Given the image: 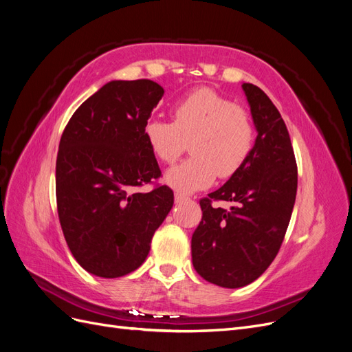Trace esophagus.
Returning a JSON list of instances; mask_svg holds the SVG:
<instances>
[{"label": "esophagus", "instance_id": "esophagus-1", "mask_svg": "<svg viewBox=\"0 0 352 352\" xmlns=\"http://www.w3.org/2000/svg\"><path fill=\"white\" fill-rule=\"evenodd\" d=\"M188 199H189V197L185 195V194H182V192H176V194H175V201H176V202H184V201H188Z\"/></svg>", "mask_w": 352, "mask_h": 352}]
</instances>
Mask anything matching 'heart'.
<instances>
[{"label": "heart", "instance_id": "obj_1", "mask_svg": "<svg viewBox=\"0 0 352 352\" xmlns=\"http://www.w3.org/2000/svg\"><path fill=\"white\" fill-rule=\"evenodd\" d=\"M144 133L155 157L172 164L190 144V155L168 170L166 180L180 192H194L228 179L247 162L255 141L251 111L212 89H197L180 100L173 120L153 117Z\"/></svg>", "mask_w": 352, "mask_h": 352}]
</instances>
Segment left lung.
<instances>
[{
    "label": "left lung",
    "mask_w": 352,
    "mask_h": 352,
    "mask_svg": "<svg viewBox=\"0 0 352 352\" xmlns=\"http://www.w3.org/2000/svg\"><path fill=\"white\" fill-rule=\"evenodd\" d=\"M257 140L228 182L199 199L202 219L192 235V264L202 279L223 287L250 285L278 255L296 197L298 168L279 110L258 87L243 83ZM230 200V210L216 208Z\"/></svg>",
    "instance_id": "8db88e82"
}]
</instances>
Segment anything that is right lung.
Returning a JSON list of instances; mask_svg holds the SVG:
<instances>
[{
	"mask_svg": "<svg viewBox=\"0 0 352 352\" xmlns=\"http://www.w3.org/2000/svg\"><path fill=\"white\" fill-rule=\"evenodd\" d=\"M164 89L148 79L111 80L73 113L56 163L60 225L73 257L100 278L136 270L173 207V190L133 188L162 176L144 133Z\"/></svg>",
	"mask_w": 352,
	"mask_h": 352,
	"instance_id": "right-lung-1",
	"label": "right lung"
}]
</instances>
